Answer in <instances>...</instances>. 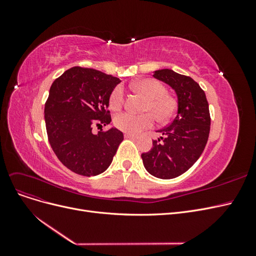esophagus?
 Returning <instances> with one entry per match:
<instances>
[{
	"label": "esophagus",
	"instance_id": "1",
	"mask_svg": "<svg viewBox=\"0 0 256 256\" xmlns=\"http://www.w3.org/2000/svg\"><path fill=\"white\" fill-rule=\"evenodd\" d=\"M125 138H131V140H136L138 138L136 134H125Z\"/></svg>",
	"mask_w": 256,
	"mask_h": 256
}]
</instances>
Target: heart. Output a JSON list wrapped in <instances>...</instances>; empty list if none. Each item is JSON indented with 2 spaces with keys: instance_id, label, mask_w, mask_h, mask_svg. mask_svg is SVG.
I'll return each mask as SVG.
<instances>
[{
  "instance_id": "b5f03b06",
  "label": "heart",
  "mask_w": 256,
  "mask_h": 256,
  "mask_svg": "<svg viewBox=\"0 0 256 256\" xmlns=\"http://www.w3.org/2000/svg\"><path fill=\"white\" fill-rule=\"evenodd\" d=\"M134 88L147 98L144 111L136 115L130 112L120 113L114 118L115 127L128 134H138L152 127L154 118L159 122H166L173 118L176 110L175 100L166 94V88L157 80L145 79L136 82ZM125 102V90L122 85L113 88L109 97V106L113 111L120 110Z\"/></svg>"
}]
</instances>
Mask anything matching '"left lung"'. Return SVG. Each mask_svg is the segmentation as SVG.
Masks as SVG:
<instances>
[{"instance_id": "left-lung-1", "label": "left lung", "mask_w": 256, "mask_h": 256, "mask_svg": "<svg viewBox=\"0 0 256 256\" xmlns=\"http://www.w3.org/2000/svg\"><path fill=\"white\" fill-rule=\"evenodd\" d=\"M154 76L175 90L176 115L152 148L142 154L145 168L161 180H171L187 172L202 154L210 131V114L205 92L188 76L171 69L156 70Z\"/></svg>"}]
</instances>
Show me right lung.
Wrapping results in <instances>:
<instances>
[{
  "instance_id": "1",
  "label": "right lung",
  "mask_w": 256,
  "mask_h": 256,
  "mask_svg": "<svg viewBox=\"0 0 256 256\" xmlns=\"http://www.w3.org/2000/svg\"><path fill=\"white\" fill-rule=\"evenodd\" d=\"M120 82L96 69L76 66L51 85L44 104L48 140L58 160L70 171L95 176L109 168L124 140L116 128L92 132L111 122L109 97Z\"/></svg>"
}]
</instances>
